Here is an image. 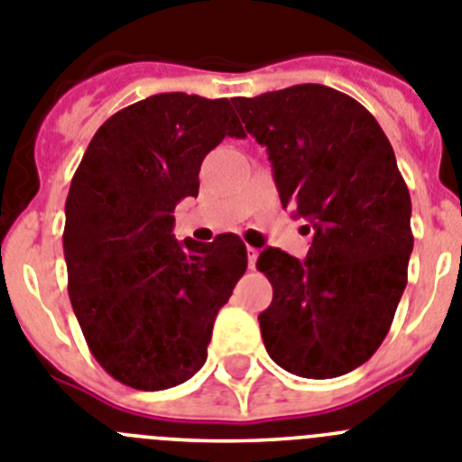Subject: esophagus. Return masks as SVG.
Masks as SVG:
<instances>
[{"instance_id": "34e87169", "label": "esophagus", "mask_w": 462, "mask_h": 462, "mask_svg": "<svg viewBox=\"0 0 462 462\" xmlns=\"http://www.w3.org/2000/svg\"><path fill=\"white\" fill-rule=\"evenodd\" d=\"M255 263H258V248L248 246V267L255 270Z\"/></svg>"}]
</instances>
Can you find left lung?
I'll return each mask as SVG.
<instances>
[{
	"label": "left lung",
	"mask_w": 462,
	"mask_h": 462,
	"mask_svg": "<svg viewBox=\"0 0 462 462\" xmlns=\"http://www.w3.org/2000/svg\"><path fill=\"white\" fill-rule=\"evenodd\" d=\"M232 104L267 146L281 204L314 226L302 263L281 248L260 254L258 270L274 288L258 316L264 348L304 379L346 374L391 330L414 248L391 142L363 104L319 83Z\"/></svg>",
	"instance_id": "obj_1"
}]
</instances>
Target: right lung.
Masks as SVG:
<instances>
[{
    "label": "right lung",
    "mask_w": 462,
    "mask_h": 462,
    "mask_svg": "<svg viewBox=\"0 0 462 462\" xmlns=\"http://www.w3.org/2000/svg\"><path fill=\"white\" fill-rule=\"evenodd\" d=\"M226 136H246L227 99L162 92L111 116L71 179V307L95 360L136 391L179 386L202 367L216 314L246 272L236 235H171L176 204L198 198L199 164Z\"/></svg>",
    "instance_id": "1"
}]
</instances>
